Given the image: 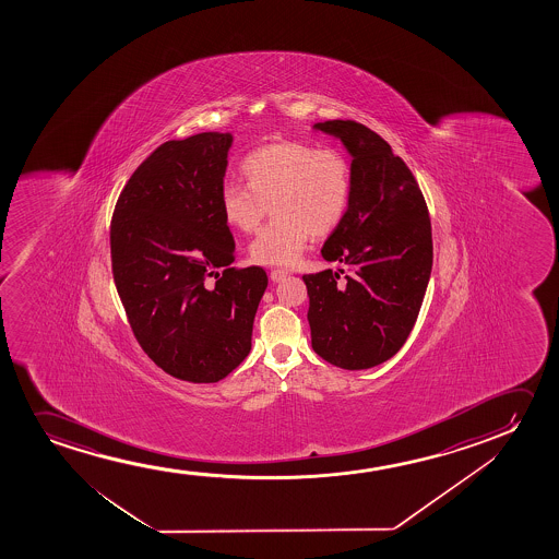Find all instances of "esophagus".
Returning <instances> with one entry per match:
<instances>
[{"instance_id":"esophagus-1","label":"esophagus","mask_w":559,"mask_h":559,"mask_svg":"<svg viewBox=\"0 0 559 559\" xmlns=\"http://www.w3.org/2000/svg\"><path fill=\"white\" fill-rule=\"evenodd\" d=\"M269 276H271V281H273V283H281L283 278L288 276V271H286V269H273V271L269 273Z\"/></svg>"}]
</instances>
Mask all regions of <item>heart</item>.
<instances>
[{
  "instance_id": "obj_1",
  "label": "heart",
  "mask_w": 559,
  "mask_h": 559,
  "mask_svg": "<svg viewBox=\"0 0 559 559\" xmlns=\"http://www.w3.org/2000/svg\"><path fill=\"white\" fill-rule=\"evenodd\" d=\"M240 174L246 185H223L219 207L230 229L255 233L271 206L275 219L250 245V258L261 265L298 260L309 237L330 235L352 202V158L340 148L271 143L248 154Z\"/></svg>"
}]
</instances>
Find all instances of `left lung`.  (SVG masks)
<instances>
[{
    "mask_svg": "<svg viewBox=\"0 0 559 559\" xmlns=\"http://www.w3.org/2000/svg\"><path fill=\"white\" fill-rule=\"evenodd\" d=\"M314 128L352 153L353 194L321 250L349 273L304 275L311 345L334 367L362 370L391 359L418 319L433 263L431 222L413 171L378 133L352 120Z\"/></svg>",
    "mask_w": 559,
    "mask_h": 559,
    "instance_id": "1",
    "label": "left lung"
}]
</instances>
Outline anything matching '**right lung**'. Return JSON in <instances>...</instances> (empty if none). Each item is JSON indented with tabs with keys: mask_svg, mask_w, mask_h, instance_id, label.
<instances>
[{
	"mask_svg": "<svg viewBox=\"0 0 559 559\" xmlns=\"http://www.w3.org/2000/svg\"><path fill=\"white\" fill-rule=\"evenodd\" d=\"M230 141L199 133L162 143L133 171L110 222L112 275L131 332L156 367L185 382H219L246 359L267 288L265 269L229 267L235 240L219 191Z\"/></svg>",
	"mask_w": 559,
	"mask_h": 559,
	"instance_id": "1",
	"label": "right lung"
}]
</instances>
